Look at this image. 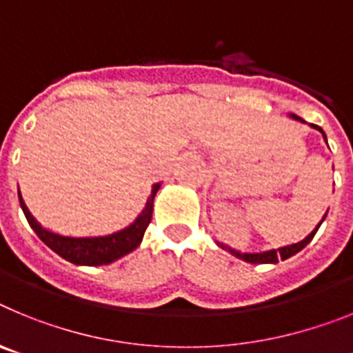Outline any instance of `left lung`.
I'll return each instance as SVG.
<instances>
[{"instance_id": "left-lung-1", "label": "left lung", "mask_w": 353, "mask_h": 353, "mask_svg": "<svg viewBox=\"0 0 353 353\" xmlns=\"http://www.w3.org/2000/svg\"><path fill=\"white\" fill-rule=\"evenodd\" d=\"M292 118H293V120L304 121V120H302V118L295 117V114H292ZM311 127H313V129H316V130H320V132L323 134V139H325V143H327L325 132H323V130H322V127L313 125V123H311ZM325 215H327V212H325ZM325 215H323L322 221L318 223V226L314 228L313 232H311L310 235L305 236L304 240L297 242V244L285 245V248H279V249H270V251H263V252H240V251H236V249H232V248H228V245L221 244V242H217V245H219V248H223L224 251L232 252L233 256H236V258H240V260L248 261V263H277V261H279V260H286V258L293 256V254H297L299 251H302V249H304L305 245L310 244L311 240H313L314 233L318 232V228H320V224H322L323 219H325Z\"/></svg>"}]
</instances>
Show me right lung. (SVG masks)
Wrapping results in <instances>:
<instances>
[{
  "label": "right lung",
  "instance_id": "add662e5",
  "mask_svg": "<svg viewBox=\"0 0 353 353\" xmlns=\"http://www.w3.org/2000/svg\"><path fill=\"white\" fill-rule=\"evenodd\" d=\"M159 187H161V183H154L152 194L146 199L145 208L138 215V219L134 221L130 226L120 230V232L104 236H81V239H76V236H63L58 235V233H52L37 223L35 217L30 214L28 207L24 205L21 192H19V203H21L24 215H26L28 223L33 228V232L56 254H60L61 258H65L70 263L97 267V265L113 263L114 260L125 256V254H129L130 251H134L141 244L143 235H145L146 228H148L150 221H152L154 198L157 194Z\"/></svg>",
  "mask_w": 353,
  "mask_h": 353
}]
</instances>
